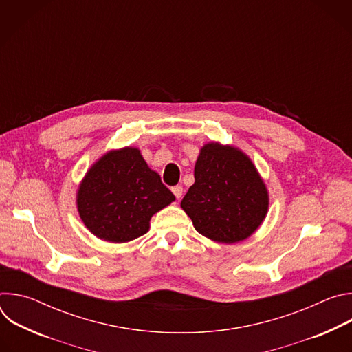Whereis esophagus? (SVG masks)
I'll use <instances>...</instances> for the list:
<instances>
[{
    "label": "esophagus",
    "instance_id": "34e87169",
    "mask_svg": "<svg viewBox=\"0 0 352 352\" xmlns=\"http://www.w3.org/2000/svg\"><path fill=\"white\" fill-rule=\"evenodd\" d=\"M173 193L175 195V197H177V199H181V197H182V193H184L182 186H179V185L174 186V188H173Z\"/></svg>",
    "mask_w": 352,
    "mask_h": 352
}]
</instances>
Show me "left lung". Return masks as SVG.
<instances>
[{
  "label": "left lung",
  "mask_w": 352,
  "mask_h": 352,
  "mask_svg": "<svg viewBox=\"0 0 352 352\" xmlns=\"http://www.w3.org/2000/svg\"><path fill=\"white\" fill-rule=\"evenodd\" d=\"M181 208L206 238L235 243L252 235L269 209L267 188L256 167L239 148L206 143L195 164V184Z\"/></svg>",
  "instance_id": "1"
}]
</instances>
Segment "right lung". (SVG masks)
Wrapping results in <instances>:
<instances>
[{
    "label": "right lung",
    "mask_w": 352,
    "mask_h": 352,
    "mask_svg": "<svg viewBox=\"0 0 352 352\" xmlns=\"http://www.w3.org/2000/svg\"><path fill=\"white\" fill-rule=\"evenodd\" d=\"M174 200L160 175L148 168L140 150L131 146L100 157L86 173L76 195L86 228L114 243L146 234L152 216Z\"/></svg>",
    "instance_id": "add662e5"
}]
</instances>
